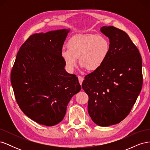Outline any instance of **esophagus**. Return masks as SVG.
<instances>
[{"mask_svg":"<svg viewBox=\"0 0 150 150\" xmlns=\"http://www.w3.org/2000/svg\"><path fill=\"white\" fill-rule=\"evenodd\" d=\"M78 79H79V82L80 84L81 85V84H82V83H83V80H84L83 77L81 76H78Z\"/></svg>","mask_w":150,"mask_h":150,"instance_id":"34e87169","label":"esophagus"}]
</instances>
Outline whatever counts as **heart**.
Instances as JSON below:
<instances>
[{"label": "heart", "mask_w": 150, "mask_h": 150, "mask_svg": "<svg viewBox=\"0 0 150 150\" xmlns=\"http://www.w3.org/2000/svg\"><path fill=\"white\" fill-rule=\"evenodd\" d=\"M63 49L61 57L67 69L73 71L78 64L88 71H95L105 61L110 50L108 40L96 34L78 35L72 38Z\"/></svg>", "instance_id": "heart-1"}]
</instances>
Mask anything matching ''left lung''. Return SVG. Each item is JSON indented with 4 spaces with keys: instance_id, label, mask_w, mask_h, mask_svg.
Returning a JSON list of instances; mask_svg holds the SVG:
<instances>
[{
    "instance_id": "left-lung-1",
    "label": "left lung",
    "mask_w": 150,
    "mask_h": 150,
    "mask_svg": "<svg viewBox=\"0 0 150 150\" xmlns=\"http://www.w3.org/2000/svg\"><path fill=\"white\" fill-rule=\"evenodd\" d=\"M100 30L110 39V52L100 67L85 76L82 88L93 122L109 126L123 120L137 101L143 84L142 59L125 32L113 26Z\"/></svg>"
}]
</instances>
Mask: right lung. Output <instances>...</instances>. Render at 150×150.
Listing matches in <instances>:
<instances>
[{
  "mask_svg": "<svg viewBox=\"0 0 150 150\" xmlns=\"http://www.w3.org/2000/svg\"><path fill=\"white\" fill-rule=\"evenodd\" d=\"M69 29L30 35L18 51L11 81L16 101L29 118L52 126L66 115L68 103L81 86L64 69L62 48Z\"/></svg>",
  "mask_w": 150,
  "mask_h": 150,
  "instance_id": "obj_1",
  "label": "right lung"
}]
</instances>
